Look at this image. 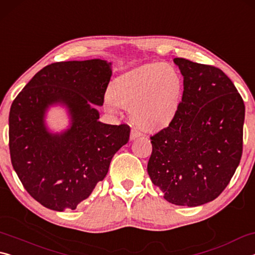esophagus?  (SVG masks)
Segmentation results:
<instances>
[{
	"instance_id": "esophagus-1",
	"label": "esophagus",
	"mask_w": 255,
	"mask_h": 255,
	"mask_svg": "<svg viewBox=\"0 0 255 255\" xmlns=\"http://www.w3.org/2000/svg\"><path fill=\"white\" fill-rule=\"evenodd\" d=\"M143 133H141L140 131H138L136 128H132L131 129V132H130V139H136V138L140 137Z\"/></svg>"
}]
</instances>
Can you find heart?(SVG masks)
<instances>
[{"instance_id":"b5f03b06","label":"heart","mask_w":255,"mask_h":255,"mask_svg":"<svg viewBox=\"0 0 255 255\" xmlns=\"http://www.w3.org/2000/svg\"><path fill=\"white\" fill-rule=\"evenodd\" d=\"M183 82L167 64H147L119 76L106 94L105 105L112 114L126 108L138 126L156 130L169 125L179 110Z\"/></svg>"}]
</instances>
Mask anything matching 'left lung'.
<instances>
[{
  "instance_id": "left-lung-1",
  "label": "left lung",
  "mask_w": 255,
  "mask_h": 255,
  "mask_svg": "<svg viewBox=\"0 0 255 255\" xmlns=\"http://www.w3.org/2000/svg\"><path fill=\"white\" fill-rule=\"evenodd\" d=\"M183 76L179 110L150 137V180L164 199L197 207L216 199L230 183L243 150L245 106L219 68L174 58Z\"/></svg>"
}]
</instances>
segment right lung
<instances>
[{
    "label": "right lung",
    "instance_id": "obj_1",
    "mask_svg": "<svg viewBox=\"0 0 255 255\" xmlns=\"http://www.w3.org/2000/svg\"><path fill=\"white\" fill-rule=\"evenodd\" d=\"M112 74L102 59L71 60L47 65L12 102L8 116L11 162L34 200L56 211L74 210L106 178L114 155L128 143L126 124L99 122ZM65 106L70 128L59 134L45 127L50 105Z\"/></svg>",
    "mask_w": 255,
    "mask_h": 255
}]
</instances>
